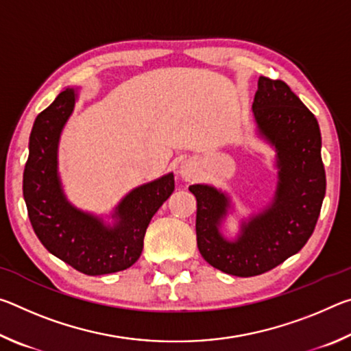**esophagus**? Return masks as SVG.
<instances>
[{"label":"esophagus","instance_id":"esophagus-1","mask_svg":"<svg viewBox=\"0 0 351 351\" xmlns=\"http://www.w3.org/2000/svg\"><path fill=\"white\" fill-rule=\"evenodd\" d=\"M180 175L184 178L186 181L193 180V176L197 175V170H195V164L190 161H184L180 167Z\"/></svg>","mask_w":351,"mask_h":351}]
</instances>
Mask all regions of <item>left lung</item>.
<instances>
[{
    "instance_id": "1",
    "label": "left lung",
    "mask_w": 351,
    "mask_h": 351,
    "mask_svg": "<svg viewBox=\"0 0 351 351\" xmlns=\"http://www.w3.org/2000/svg\"><path fill=\"white\" fill-rule=\"evenodd\" d=\"M258 134L276 148L278 181L272 203L241 224L235 240L221 234L230 207L215 187L195 184L197 245L213 268L252 277L271 271L305 246L316 228L326 180L317 119L282 80L261 75L252 104Z\"/></svg>"
}]
</instances>
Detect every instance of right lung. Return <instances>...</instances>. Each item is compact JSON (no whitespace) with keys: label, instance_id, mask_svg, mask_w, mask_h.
<instances>
[{"label":"right lung","instance_id":"add662e5","mask_svg":"<svg viewBox=\"0 0 351 351\" xmlns=\"http://www.w3.org/2000/svg\"><path fill=\"white\" fill-rule=\"evenodd\" d=\"M77 94L66 88L37 116L29 138L23 197L35 235L47 251L86 276L123 271L144 247L145 230L175 190L173 173L133 189L117 204L112 226L79 210L64 197L57 171V150Z\"/></svg>","mask_w":351,"mask_h":351}]
</instances>
